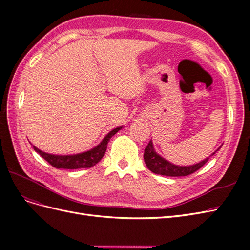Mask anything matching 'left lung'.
I'll list each match as a JSON object with an SVG mask.
<instances>
[{"instance_id": "1", "label": "left lung", "mask_w": 250, "mask_h": 250, "mask_svg": "<svg viewBox=\"0 0 250 250\" xmlns=\"http://www.w3.org/2000/svg\"><path fill=\"white\" fill-rule=\"evenodd\" d=\"M213 153L211 155H214ZM208 157L207 160H204L198 164L188 166V167H180V166H175L168 161H166L165 158L158 155L153 148L152 141H150L147 147L145 148V152H144V161L150 171H152L155 174H161V175L166 176H187L190 174L199 170L202 166L208 161Z\"/></svg>"}]
</instances>
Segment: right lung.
<instances>
[{
  "label": "right lung",
  "mask_w": 250,
  "mask_h": 250,
  "mask_svg": "<svg viewBox=\"0 0 250 250\" xmlns=\"http://www.w3.org/2000/svg\"><path fill=\"white\" fill-rule=\"evenodd\" d=\"M122 127H118L116 129L111 130L103 141L97 147L86 152L79 153L76 155H53L46 152H42L40 149L33 146V149L39 153L42 158H44L51 166L57 169H79V168H90L99 163L101 158L104 156L105 151L107 149V144Z\"/></svg>",
  "instance_id": "obj_1"
}]
</instances>
